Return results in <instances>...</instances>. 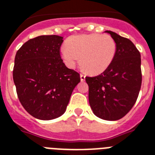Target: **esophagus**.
<instances>
[{"label":"esophagus","instance_id":"34e87169","mask_svg":"<svg viewBox=\"0 0 155 155\" xmlns=\"http://www.w3.org/2000/svg\"><path fill=\"white\" fill-rule=\"evenodd\" d=\"M85 75H83V74H80V80H81V81H84V80H85Z\"/></svg>","mask_w":155,"mask_h":155}]
</instances>
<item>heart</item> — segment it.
I'll return each instance as SVG.
<instances>
[{"mask_svg":"<svg viewBox=\"0 0 155 155\" xmlns=\"http://www.w3.org/2000/svg\"><path fill=\"white\" fill-rule=\"evenodd\" d=\"M117 51V44L111 36L101 34L80 35L70 38L67 45L61 48L64 62L74 68L80 63L90 74H99L112 64Z\"/></svg>","mask_w":155,"mask_h":155,"instance_id":"obj_1","label":"heart"}]
</instances>
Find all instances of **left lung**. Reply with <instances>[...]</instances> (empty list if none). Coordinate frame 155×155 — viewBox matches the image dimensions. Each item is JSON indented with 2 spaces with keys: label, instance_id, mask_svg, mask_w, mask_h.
<instances>
[{
  "label": "left lung",
  "instance_id": "8db88e82",
  "mask_svg": "<svg viewBox=\"0 0 155 155\" xmlns=\"http://www.w3.org/2000/svg\"><path fill=\"white\" fill-rule=\"evenodd\" d=\"M117 44L112 64L102 74L86 77L89 103L97 117L117 120L128 114L137 100L142 84L141 57L132 41L106 31Z\"/></svg>",
  "mask_w": 155,
  "mask_h": 155
}]
</instances>
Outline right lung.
I'll return each mask as SVG.
<instances>
[{
	"label": "right lung",
	"mask_w": 155,
	"mask_h": 155,
	"mask_svg": "<svg viewBox=\"0 0 155 155\" xmlns=\"http://www.w3.org/2000/svg\"><path fill=\"white\" fill-rule=\"evenodd\" d=\"M63 37L41 35L17 51L13 80L20 103L39 120L55 119L65 112L80 74L68 68L61 58Z\"/></svg>",
	"instance_id": "right-lung-1"
}]
</instances>
